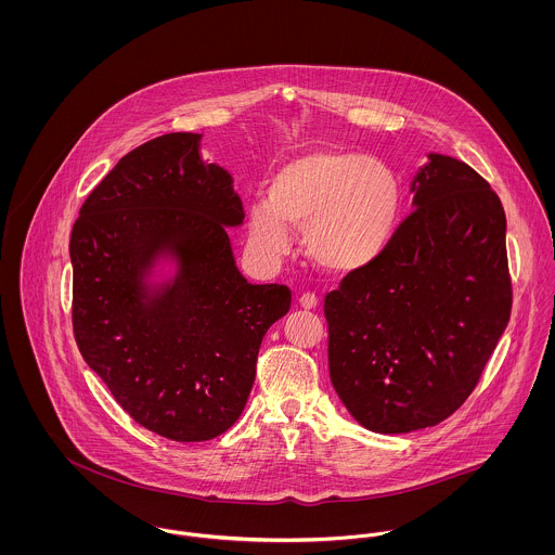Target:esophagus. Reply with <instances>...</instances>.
<instances>
[{"instance_id": "esophagus-1", "label": "esophagus", "mask_w": 555, "mask_h": 555, "mask_svg": "<svg viewBox=\"0 0 555 555\" xmlns=\"http://www.w3.org/2000/svg\"><path fill=\"white\" fill-rule=\"evenodd\" d=\"M317 304H319V299H317L314 294H301V296H299V306H301V308H306V310L317 308Z\"/></svg>"}]
</instances>
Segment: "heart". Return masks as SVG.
Returning a JSON list of instances; mask_svg holds the SVG:
<instances>
[{
	"label": "heart",
	"instance_id": "1",
	"mask_svg": "<svg viewBox=\"0 0 555 555\" xmlns=\"http://www.w3.org/2000/svg\"><path fill=\"white\" fill-rule=\"evenodd\" d=\"M403 190L380 158L310 150L272 175L268 198L247 209L249 245L268 261L287 256L292 228L321 270L350 274L383 256L401 215Z\"/></svg>",
	"mask_w": 555,
	"mask_h": 555
}]
</instances>
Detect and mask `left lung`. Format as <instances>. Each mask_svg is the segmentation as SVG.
<instances>
[{
	"label": "left lung",
	"mask_w": 555,
	"mask_h": 555,
	"mask_svg": "<svg viewBox=\"0 0 555 555\" xmlns=\"http://www.w3.org/2000/svg\"><path fill=\"white\" fill-rule=\"evenodd\" d=\"M383 256L325 296L332 384L361 427L410 433L456 412L512 314L507 219L469 165L428 154Z\"/></svg>",
	"instance_id": "left-lung-1"
}]
</instances>
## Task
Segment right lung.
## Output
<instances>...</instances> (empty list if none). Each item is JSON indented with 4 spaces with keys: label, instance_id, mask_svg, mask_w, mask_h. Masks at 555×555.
Wrapping results in <instances>:
<instances>
[{
    "label": "right lung",
    "instance_id": "right-lung-1",
    "mask_svg": "<svg viewBox=\"0 0 555 555\" xmlns=\"http://www.w3.org/2000/svg\"><path fill=\"white\" fill-rule=\"evenodd\" d=\"M201 139L169 132L128 152L69 241L88 367L134 423L172 441H207L238 421L261 340L292 306L285 285L238 270L228 228L243 225V203Z\"/></svg>",
    "mask_w": 555,
    "mask_h": 555
}]
</instances>
